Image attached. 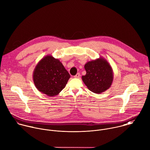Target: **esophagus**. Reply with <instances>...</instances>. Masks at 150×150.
<instances>
[{
    "mask_svg": "<svg viewBox=\"0 0 150 150\" xmlns=\"http://www.w3.org/2000/svg\"><path fill=\"white\" fill-rule=\"evenodd\" d=\"M80 77V74L79 73H77L75 76H74V78H79Z\"/></svg>",
    "mask_w": 150,
    "mask_h": 150,
    "instance_id": "esophagus-1",
    "label": "esophagus"
}]
</instances>
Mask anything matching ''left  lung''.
<instances>
[{"mask_svg":"<svg viewBox=\"0 0 150 150\" xmlns=\"http://www.w3.org/2000/svg\"><path fill=\"white\" fill-rule=\"evenodd\" d=\"M86 74L82 79L89 90L101 93L108 89L113 80V71L109 63L103 57L88 62L84 66Z\"/></svg>","mask_w":150,"mask_h":150,"instance_id":"8db88e82","label":"left lung"}]
</instances>
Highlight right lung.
<instances>
[{
	"mask_svg": "<svg viewBox=\"0 0 150 150\" xmlns=\"http://www.w3.org/2000/svg\"><path fill=\"white\" fill-rule=\"evenodd\" d=\"M70 77L61 62L50 55L44 57L38 62L33 75L37 90L51 97L59 93Z\"/></svg>",
	"mask_w": 150,
	"mask_h": 150,
	"instance_id": "add662e5",
	"label": "right lung"
}]
</instances>
